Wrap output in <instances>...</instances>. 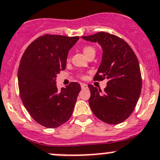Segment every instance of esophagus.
<instances>
[{
    "label": "esophagus",
    "mask_w": 160,
    "mask_h": 160,
    "mask_svg": "<svg viewBox=\"0 0 160 160\" xmlns=\"http://www.w3.org/2000/svg\"><path fill=\"white\" fill-rule=\"evenodd\" d=\"M81 87H82V89H85V88H88V85H87L86 84H85V83H82V84H81Z\"/></svg>",
    "instance_id": "34e87169"
}]
</instances>
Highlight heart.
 <instances>
[{
    "mask_svg": "<svg viewBox=\"0 0 160 160\" xmlns=\"http://www.w3.org/2000/svg\"><path fill=\"white\" fill-rule=\"evenodd\" d=\"M82 52L88 58V55H90L92 53H95L96 51H95V49L92 47H91V46H85V47H82Z\"/></svg>",
    "mask_w": 160,
    "mask_h": 160,
    "instance_id": "1",
    "label": "heart"
}]
</instances>
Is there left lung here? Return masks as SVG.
I'll return each instance as SVG.
<instances>
[{
	"instance_id": "8db88e82",
	"label": "left lung",
	"mask_w": 160,
	"mask_h": 160,
	"mask_svg": "<svg viewBox=\"0 0 160 160\" xmlns=\"http://www.w3.org/2000/svg\"><path fill=\"white\" fill-rule=\"evenodd\" d=\"M82 38L102 47V61L94 79H108L103 92L88 85L90 108L103 122L120 124L132 114L141 94L142 82L137 57L124 39L114 35L99 32Z\"/></svg>"
}]
</instances>
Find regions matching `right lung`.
Returning <instances> with one entry per match:
<instances>
[{"label": "right lung", "mask_w": 160, "mask_h": 160, "mask_svg": "<svg viewBox=\"0 0 160 160\" xmlns=\"http://www.w3.org/2000/svg\"><path fill=\"white\" fill-rule=\"evenodd\" d=\"M79 37L44 35L24 52L18 72L23 105L41 125L55 128L67 122L75 109L80 84L72 82L58 90L57 75L66 68L68 52Z\"/></svg>", "instance_id": "right-lung-1"}]
</instances>
